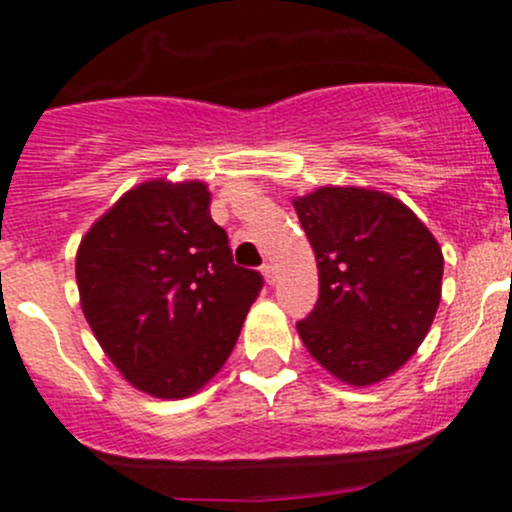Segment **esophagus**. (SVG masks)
<instances>
[{
    "label": "esophagus",
    "instance_id": "obj_1",
    "mask_svg": "<svg viewBox=\"0 0 512 512\" xmlns=\"http://www.w3.org/2000/svg\"><path fill=\"white\" fill-rule=\"evenodd\" d=\"M262 275H265V280L270 282V285H275V265H272V262H265V265H262Z\"/></svg>",
    "mask_w": 512,
    "mask_h": 512
}]
</instances>
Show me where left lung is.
<instances>
[{"label":"left lung","instance_id":"8db88e82","mask_svg":"<svg viewBox=\"0 0 512 512\" xmlns=\"http://www.w3.org/2000/svg\"><path fill=\"white\" fill-rule=\"evenodd\" d=\"M317 257L319 299L297 322L309 354L337 379L369 386L414 356L441 302L436 237L401 200L319 188L294 200Z\"/></svg>","mask_w":512,"mask_h":512}]
</instances>
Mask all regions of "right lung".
I'll return each mask as SVG.
<instances>
[{"instance_id":"1","label":"right lung","mask_w":512,"mask_h":512,"mask_svg":"<svg viewBox=\"0 0 512 512\" xmlns=\"http://www.w3.org/2000/svg\"><path fill=\"white\" fill-rule=\"evenodd\" d=\"M81 309L123 379L183 399L227 361L262 275L232 262L208 185L151 180L128 190L76 252Z\"/></svg>"}]
</instances>
